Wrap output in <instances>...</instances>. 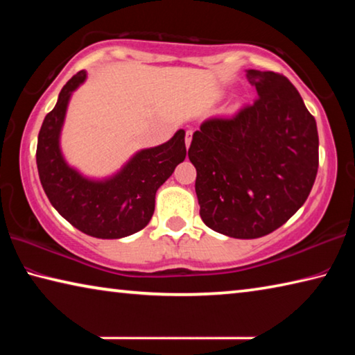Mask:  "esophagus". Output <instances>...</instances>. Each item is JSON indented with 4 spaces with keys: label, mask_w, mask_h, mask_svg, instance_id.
Segmentation results:
<instances>
[{
    "label": "esophagus",
    "mask_w": 355,
    "mask_h": 355,
    "mask_svg": "<svg viewBox=\"0 0 355 355\" xmlns=\"http://www.w3.org/2000/svg\"><path fill=\"white\" fill-rule=\"evenodd\" d=\"M192 133H194V131H192V130H188V131H186V136H184L186 147H189V146H191V141H192Z\"/></svg>",
    "instance_id": "1"
}]
</instances>
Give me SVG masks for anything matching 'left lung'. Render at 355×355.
Returning a JSON list of instances; mask_svg holds the SVG:
<instances>
[{"instance_id":"1","label":"left lung","mask_w":355,"mask_h":355,"mask_svg":"<svg viewBox=\"0 0 355 355\" xmlns=\"http://www.w3.org/2000/svg\"><path fill=\"white\" fill-rule=\"evenodd\" d=\"M258 97L232 117L207 119L188 156L200 218L222 235L277 230L307 200L320 155L315 117L286 76L248 70Z\"/></svg>"}]
</instances>
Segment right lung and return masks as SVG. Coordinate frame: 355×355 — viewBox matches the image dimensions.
<instances>
[{"label":"right lung","instance_id":"obj_1","mask_svg":"<svg viewBox=\"0 0 355 355\" xmlns=\"http://www.w3.org/2000/svg\"><path fill=\"white\" fill-rule=\"evenodd\" d=\"M86 71H78L59 94L58 103L46 114L39 131V178L56 211L89 236L117 239L142 230L155 211V194L186 158L184 131L180 130L163 146L142 150L106 182H91L70 169L59 150V133L71 91Z\"/></svg>","mask_w":355,"mask_h":355}]
</instances>
